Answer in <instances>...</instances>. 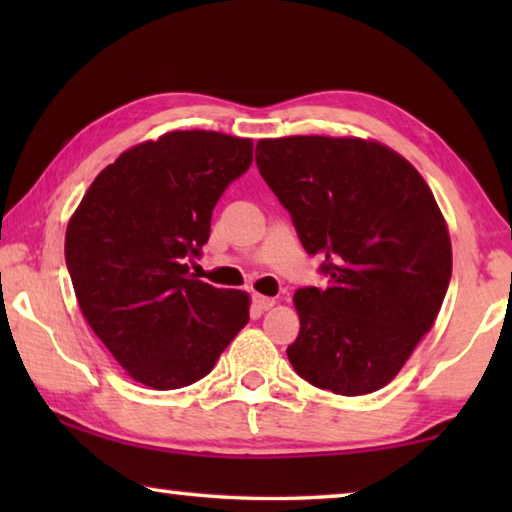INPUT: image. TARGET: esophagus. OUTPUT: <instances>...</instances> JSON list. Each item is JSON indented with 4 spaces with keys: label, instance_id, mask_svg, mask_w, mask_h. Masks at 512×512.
I'll use <instances>...</instances> for the list:
<instances>
[{
    "label": "esophagus",
    "instance_id": "obj_1",
    "mask_svg": "<svg viewBox=\"0 0 512 512\" xmlns=\"http://www.w3.org/2000/svg\"><path fill=\"white\" fill-rule=\"evenodd\" d=\"M253 307L259 311V314H264V311L275 307V298H266V296H259V293H255Z\"/></svg>",
    "mask_w": 512,
    "mask_h": 512
}]
</instances>
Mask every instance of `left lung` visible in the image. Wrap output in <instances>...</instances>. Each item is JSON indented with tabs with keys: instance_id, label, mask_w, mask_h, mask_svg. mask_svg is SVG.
<instances>
[{
	"instance_id": "8db88e82",
	"label": "left lung",
	"mask_w": 512,
	"mask_h": 512,
	"mask_svg": "<svg viewBox=\"0 0 512 512\" xmlns=\"http://www.w3.org/2000/svg\"><path fill=\"white\" fill-rule=\"evenodd\" d=\"M257 149L259 173L327 273V289L293 296V370L336 395L379 391L431 329L452 277L436 198L409 160L375 140L289 135Z\"/></svg>"
}]
</instances>
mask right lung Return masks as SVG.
Segmentation results:
<instances>
[{"label":"right lung","mask_w":512,"mask_h":512,"mask_svg":"<svg viewBox=\"0 0 512 512\" xmlns=\"http://www.w3.org/2000/svg\"><path fill=\"white\" fill-rule=\"evenodd\" d=\"M250 162L248 137L169 131L108 164L67 223L83 318L128 377L155 391L203 379L248 323V293L196 280L187 259Z\"/></svg>","instance_id":"1"}]
</instances>
